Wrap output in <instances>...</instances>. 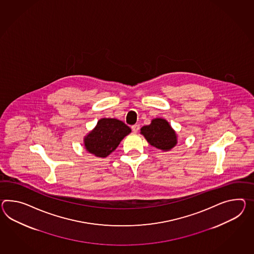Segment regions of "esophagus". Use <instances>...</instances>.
<instances>
[{
	"mask_svg": "<svg viewBox=\"0 0 254 254\" xmlns=\"http://www.w3.org/2000/svg\"><path fill=\"white\" fill-rule=\"evenodd\" d=\"M131 128H132V131H133L134 133H136V132L139 130V125H133V126L131 127Z\"/></svg>",
	"mask_w": 254,
	"mask_h": 254,
	"instance_id": "obj_1",
	"label": "esophagus"
}]
</instances>
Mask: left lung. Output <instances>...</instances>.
<instances>
[{"label":"left lung","mask_w":254,"mask_h":254,"mask_svg":"<svg viewBox=\"0 0 254 254\" xmlns=\"http://www.w3.org/2000/svg\"><path fill=\"white\" fill-rule=\"evenodd\" d=\"M140 133L147 141L157 149L168 151L177 144V135L167 120L155 118L151 123L140 128Z\"/></svg>","instance_id":"8db88e82"}]
</instances>
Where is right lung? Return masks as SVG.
Masks as SVG:
<instances>
[{
	"instance_id": "1",
	"label": "right lung",
	"mask_w": 254,
	"mask_h": 254,
	"mask_svg": "<svg viewBox=\"0 0 254 254\" xmlns=\"http://www.w3.org/2000/svg\"><path fill=\"white\" fill-rule=\"evenodd\" d=\"M131 132L129 127L116 118H102L96 127L84 137L87 151L105 158L118 148L125 136Z\"/></svg>"
}]
</instances>
